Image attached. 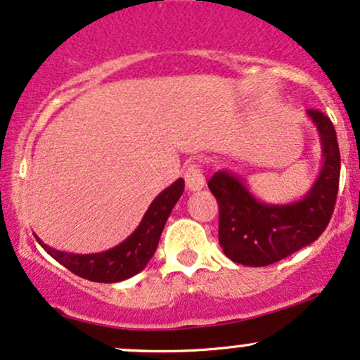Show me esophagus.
Listing matches in <instances>:
<instances>
[{"label":"esophagus","instance_id":"esophagus-1","mask_svg":"<svg viewBox=\"0 0 360 360\" xmlns=\"http://www.w3.org/2000/svg\"><path fill=\"white\" fill-rule=\"evenodd\" d=\"M185 184H187V188L190 192H197L205 185V176L204 172H202L200 165L198 163H190L185 170Z\"/></svg>","mask_w":360,"mask_h":360}]
</instances>
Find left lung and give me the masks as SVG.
<instances>
[{"mask_svg": "<svg viewBox=\"0 0 360 360\" xmlns=\"http://www.w3.org/2000/svg\"><path fill=\"white\" fill-rule=\"evenodd\" d=\"M320 134L323 165L314 187L293 204H263L234 173L217 172L209 188L219 204V244L224 255L244 266H268L322 236L335 207L340 151L330 117L308 109Z\"/></svg>", "mask_w": 360, "mask_h": 360, "instance_id": "8db88e82", "label": "left lung"}]
</instances>
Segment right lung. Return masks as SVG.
Wrapping results in <instances>:
<instances>
[{"instance_id": "add662e5", "label": "right lung", "mask_w": 360, "mask_h": 360, "mask_svg": "<svg viewBox=\"0 0 360 360\" xmlns=\"http://www.w3.org/2000/svg\"><path fill=\"white\" fill-rule=\"evenodd\" d=\"M184 188L185 181L181 179L165 188L148 207L145 217L139 222L136 231L128 239L122 240L120 246L109 249V251L96 252V255H72V252L52 249L38 238L37 240L55 261H58L69 271L80 278L97 283H117L128 280L143 271L148 261L155 255L168 215L184 193Z\"/></svg>"}]
</instances>
